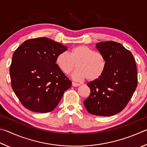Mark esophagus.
<instances>
[{
	"label": "esophagus",
	"instance_id": "1",
	"mask_svg": "<svg viewBox=\"0 0 147 147\" xmlns=\"http://www.w3.org/2000/svg\"><path fill=\"white\" fill-rule=\"evenodd\" d=\"M71 84H72V86H74V87H76V86H79L81 85L80 84H78V83H74V82H72V83H71Z\"/></svg>",
	"mask_w": 147,
	"mask_h": 147
}]
</instances>
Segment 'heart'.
<instances>
[{
  "mask_svg": "<svg viewBox=\"0 0 147 147\" xmlns=\"http://www.w3.org/2000/svg\"><path fill=\"white\" fill-rule=\"evenodd\" d=\"M56 64L61 70L68 74L77 66L78 69L71 77L76 81L87 78L88 81L99 79L107 68V60L101 53L85 45L74 48L69 52L59 53L56 58Z\"/></svg>",
  "mask_w": 147,
  "mask_h": 147,
  "instance_id": "obj_1",
  "label": "heart"
}]
</instances>
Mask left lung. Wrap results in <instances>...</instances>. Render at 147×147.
<instances>
[{"instance_id":"1","label":"left lung","mask_w":147,"mask_h":147,"mask_svg":"<svg viewBox=\"0 0 147 147\" xmlns=\"http://www.w3.org/2000/svg\"><path fill=\"white\" fill-rule=\"evenodd\" d=\"M96 48L105 56L107 68L99 79L87 84L90 94L84 101L88 113L112 116L125 109L138 85L133 55L120 43L100 42Z\"/></svg>"}]
</instances>
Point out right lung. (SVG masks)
I'll list each match as a JSON object with an SVG mask.
<instances>
[{"label": "right lung", "mask_w": 147, "mask_h": 147, "mask_svg": "<svg viewBox=\"0 0 147 147\" xmlns=\"http://www.w3.org/2000/svg\"><path fill=\"white\" fill-rule=\"evenodd\" d=\"M67 47L50 38L24 41L13 53L9 68L11 87L23 106L34 112H51L71 82L56 64Z\"/></svg>", "instance_id": "obj_1"}]
</instances>
